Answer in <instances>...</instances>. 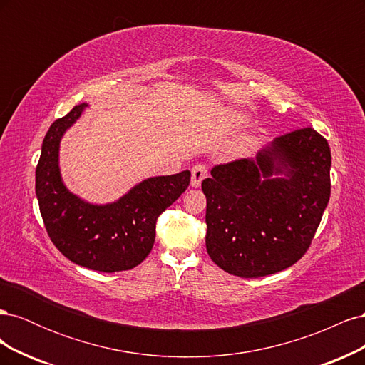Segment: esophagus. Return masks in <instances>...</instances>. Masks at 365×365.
<instances>
[{"label": "esophagus", "mask_w": 365, "mask_h": 365, "mask_svg": "<svg viewBox=\"0 0 365 365\" xmlns=\"http://www.w3.org/2000/svg\"><path fill=\"white\" fill-rule=\"evenodd\" d=\"M207 173H208V170L204 164H196L192 169V185L200 187L202 180L207 178Z\"/></svg>", "instance_id": "34e87169"}]
</instances>
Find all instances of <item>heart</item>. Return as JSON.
<instances>
[{"instance_id": "heart-1", "label": "heart", "mask_w": 365, "mask_h": 365, "mask_svg": "<svg viewBox=\"0 0 365 365\" xmlns=\"http://www.w3.org/2000/svg\"><path fill=\"white\" fill-rule=\"evenodd\" d=\"M240 121H242V120H239V123H240Z\"/></svg>"}]
</instances>
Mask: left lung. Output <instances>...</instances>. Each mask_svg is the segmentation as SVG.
Returning a JSON list of instances; mask_svg holds the SVG:
<instances>
[{
  "label": "left lung",
  "instance_id": "obj_1",
  "mask_svg": "<svg viewBox=\"0 0 365 365\" xmlns=\"http://www.w3.org/2000/svg\"><path fill=\"white\" fill-rule=\"evenodd\" d=\"M330 164L327 140L303 128L277 137L254 160L215 165L212 178L202 181L208 256L220 269L245 279L292 267L322 222ZM277 173L285 178H269Z\"/></svg>",
  "mask_w": 365,
  "mask_h": 365
}]
</instances>
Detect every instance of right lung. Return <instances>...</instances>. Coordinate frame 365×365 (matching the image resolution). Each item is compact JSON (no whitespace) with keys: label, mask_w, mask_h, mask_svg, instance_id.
<instances>
[{"label":"right lung","mask_w":365,"mask_h":365,"mask_svg":"<svg viewBox=\"0 0 365 365\" xmlns=\"http://www.w3.org/2000/svg\"><path fill=\"white\" fill-rule=\"evenodd\" d=\"M85 106L54 121L42 141L36 165L41 216L54 247L73 263L101 272L128 271L149 256L157 219L189 187L190 170L148 178L113 204L82 201L62 182L59 143Z\"/></svg>","instance_id":"1"}]
</instances>
